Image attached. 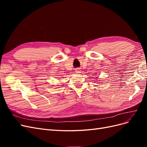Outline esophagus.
<instances>
[{
    "label": "esophagus",
    "mask_w": 147,
    "mask_h": 147,
    "mask_svg": "<svg viewBox=\"0 0 147 147\" xmlns=\"http://www.w3.org/2000/svg\"><path fill=\"white\" fill-rule=\"evenodd\" d=\"M80 69H78V68H77V69H75V72H76L77 74H79V73H80Z\"/></svg>",
    "instance_id": "1"
}]
</instances>
